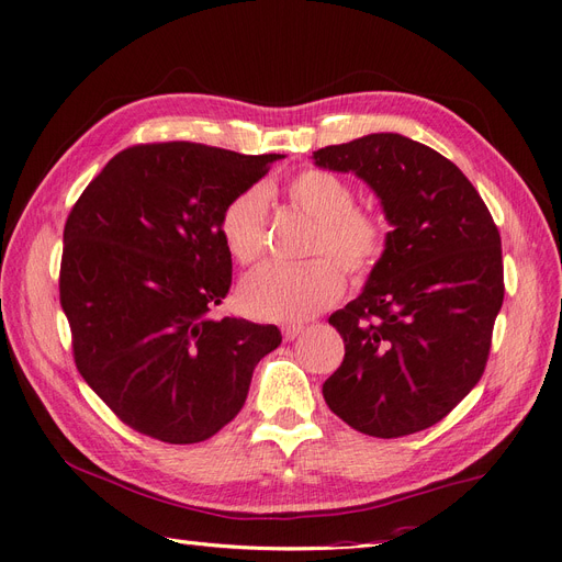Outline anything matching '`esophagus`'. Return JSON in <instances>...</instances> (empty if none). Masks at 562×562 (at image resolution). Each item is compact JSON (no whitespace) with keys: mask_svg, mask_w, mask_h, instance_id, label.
Returning a JSON list of instances; mask_svg holds the SVG:
<instances>
[{"mask_svg":"<svg viewBox=\"0 0 562 562\" xmlns=\"http://www.w3.org/2000/svg\"><path fill=\"white\" fill-rule=\"evenodd\" d=\"M302 330H304L302 323H288V326H283V337L285 339H295Z\"/></svg>","mask_w":562,"mask_h":562,"instance_id":"esophagus-1","label":"esophagus"}]
</instances>
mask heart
Instances as JSON below:
<instances>
[{
	"label": "heart",
	"mask_w": 562,
	"mask_h": 562,
	"mask_svg": "<svg viewBox=\"0 0 562 562\" xmlns=\"http://www.w3.org/2000/svg\"><path fill=\"white\" fill-rule=\"evenodd\" d=\"M291 206L314 220L307 255L297 267L269 265L255 271L239 291L246 314L265 321H304L328 310L345 293V272L356 281L380 267L389 248L386 217L356 203L353 184L326 168H302L285 182ZM267 192L252 184L234 194L217 217V234L241 267L258 265L267 252Z\"/></svg>",
	"instance_id": "b5f03b06"
}]
</instances>
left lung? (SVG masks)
I'll use <instances>...</instances> for the list:
<instances>
[{"label":"left lung","instance_id":"8db88e82","mask_svg":"<svg viewBox=\"0 0 562 562\" xmlns=\"http://www.w3.org/2000/svg\"><path fill=\"white\" fill-rule=\"evenodd\" d=\"M314 159L363 178L394 227L366 291L328 318L345 361L323 398L368 436L429 429L485 372L504 302L499 229L469 178L405 135H363Z\"/></svg>","mask_w":562,"mask_h":562}]
</instances>
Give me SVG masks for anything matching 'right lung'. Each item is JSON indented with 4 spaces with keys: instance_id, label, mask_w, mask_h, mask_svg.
Wrapping results in <instances>:
<instances>
[{
    "instance_id": "obj_1",
    "label": "right lung",
    "mask_w": 562,
    "mask_h": 562,
    "mask_svg": "<svg viewBox=\"0 0 562 562\" xmlns=\"http://www.w3.org/2000/svg\"><path fill=\"white\" fill-rule=\"evenodd\" d=\"M277 159L187 140L131 145L67 215L58 288L77 370L143 436L173 446L215 436L281 345L271 323L209 316L232 285L217 217Z\"/></svg>"
}]
</instances>
